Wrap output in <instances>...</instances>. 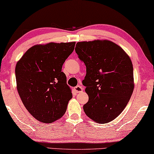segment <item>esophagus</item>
I'll return each mask as SVG.
<instances>
[{"mask_svg":"<svg viewBox=\"0 0 154 154\" xmlns=\"http://www.w3.org/2000/svg\"><path fill=\"white\" fill-rule=\"evenodd\" d=\"M75 91H76V93H80V92H82V90H83V87L82 86H80V85H78L75 87Z\"/></svg>","mask_w":154,"mask_h":154,"instance_id":"obj_1","label":"esophagus"}]
</instances>
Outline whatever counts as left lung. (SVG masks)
<instances>
[{"label":"left lung","mask_w":154,"mask_h":154,"mask_svg":"<svg viewBox=\"0 0 154 154\" xmlns=\"http://www.w3.org/2000/svg\"><path fill=\"white\" fill-rule=\"evenodd\" d=\"M75 51L86 66L82 80L89 100L85 113L98 123L118 117L126 107L134 88L131 60L120 46L107 40L77 42Z\"/></svg>","instance_id":"obj_1"}]
</instances>
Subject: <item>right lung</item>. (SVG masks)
<instances>
[{"label":"right lung","mask_w":154,"mask_h":154,"mask_svg":"<svg viewBox=\"0 0 154 154\" xmlns=\"http://www.w3.org/2000/svg\"><path fill=\"white\" fill-rule=\"evenodd\" d=\"M75 42L36 45L24 54L16 65L18 94L31 115L45 123L60 118L72 98L62 72Z\"/></svg>","instance_id":"obj_1"}]
</instances>
